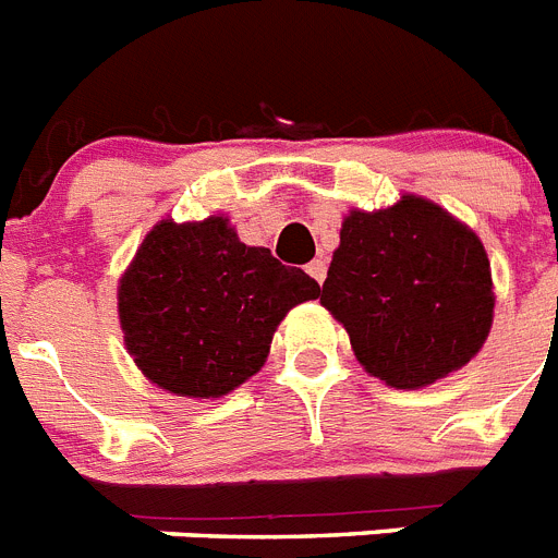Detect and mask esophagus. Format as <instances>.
<instances>
[{
    "instance_id": "34e87169",
    "label": "esophagus",
    "mask_w": 558,
    "mask_h": 558,
    "mask_svg": "<svg viewBox=\"0 0 558 558\" xmlns=\"http://www.w3.org/2000/svg\"><path fill=\"white\" fill-rule=\"evenodd\" d=\"M306 271L317 280V283H323V280H326V260H323V257H315V260L306 266Z\"/></svg>"
}]
</instances>
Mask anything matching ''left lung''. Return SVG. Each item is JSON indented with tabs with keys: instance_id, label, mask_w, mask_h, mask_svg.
Instances as JSON below:
<instances>
[{
	"instance_id": "obj_1",
	"label": "left lung",
	"mask_w": 558,
	"mask_h": 558,
	"mask_svg": "<svg viewBox=\"0 0 558 558\" xmlns=\"http://www.w3.org/2000/svg\"><path fill=\"white\" fill-rule=\"evenodd\" d=\"M320 303L349 331L368 374L423 388L462 368L494 323L490 264L474 229L437 204L351 209Z\"/></svg>"
}]
</instances>
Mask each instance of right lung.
<instances>
[{"label":"right lung","instance_id":"obj_1","mask_svg":"<svg viewBox=\"0 0 558 558\" xmlns=\"http://www.w3.org/2000/svg\"><path fill=\"white\" fill-rule=\"evenodd\" d=\"M315 298V278L246 246L229 218L209 215L149 229L121 275L119 320L149 383L209 400L260 372L278 323Z\"/></svg>","mask_w":558,"mask_h":558}]
</instances>
